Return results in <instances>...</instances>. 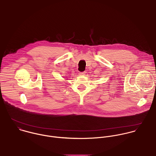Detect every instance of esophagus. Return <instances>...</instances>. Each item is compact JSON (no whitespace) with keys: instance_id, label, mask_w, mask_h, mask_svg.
<instances>
[{"instance_id":"obj_1","label":"esophagus","mask_w":156,"mask_h":156,"mask_svg":"<svg viewBox=\"0 0 156 156\" xmlns=\"http://www.w3.org/2000/svg\"><path fill=\"white\" fill-rule=\"evenodd\" d=\"M85 73H86V72H85V71H83V72H80V73H79V74L80 76H84V75H85Z\"/></svg>"}]
</instances>
